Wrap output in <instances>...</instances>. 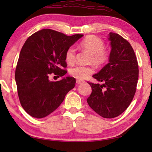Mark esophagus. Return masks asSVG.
<instances>
[{
  "instance_id": "34e87169",
  "label": "esophagus",
  "mask_w": 152,
  "mask_h": 152,
  "mask_svg": "<svg viewBox=\"0 0 152 152\" xmlns=\"http://www.w3.org/2000/svg\"><path fill=\"white\" fill-rule=\"evenodd\" d=\"M84 81L80 80H77V81H76V83L77 84H82V83H84Z\"/></svg>"
}]
</instances>
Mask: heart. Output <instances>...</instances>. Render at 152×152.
Returning <instances> with one entry per match:
<instances>
[{
	"mask_svg": "<svg viewBox=\"0 0 152 152\" xmlns=\"http://www.w3.org/2000/svg\"><path fill=\"white\" fill-rule=\"evenodd\" d=\"M80 47L91 53L90 61L96 65H102L107 61L109 53L104 49V43L100 38L95 35H90L81 41ZM65 60L68 64L75 61V49L70 47L65 53ZM94 72V68L91 66H75L70 70V74L78 80H85Z\"/></svg>",
	"mask_w": 152,
	"mask_h": 152,
	"instance_id": "heart-1",
	"label": "heart"
}]
</instances>
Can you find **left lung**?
<instances>
[{
	"label": "left lung",
	"instance_id": "1",
	"mask_svg": "<svg viewBox=\"0 0 152 152\" xmlns=\"http://www.w3.org/2000/svg\"><path fill=\"white\" fill-rule=\"evenodd\" d=\"M111 50L109 63L93 77L102 84L88 82L92 93L89 107L104 118L118 117L134 98L138 79V64L132 45L118 34H109Z\"/></svg>",
	"mask_w": 152,
	"mask_h": 152
}]
</instances>
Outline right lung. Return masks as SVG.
<instances>
[{"instance_id": "obj_1", "label": "right lung", "mask_w": 152, "mask_h": 152, "mask_svg": "<svg viewBox=\"0 0 152 152\" xmlns=\"http://www.w3.org/2000/svg\"><path fill=\"white\" fill-rule=\"evenodd\" d=\"M83 36L68 37L43 29L31 35L25 42L16 68L15 80L20 104L32 117L42 118L53 113L75 87L74 77H66L53 82L49 75H65L67 71L63 68L67 66L66 51Z\"/></svg>"}]
</instances>
